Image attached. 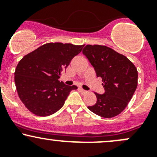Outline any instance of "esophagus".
I'll return each instance as SVG.
<instances>
[{"label": "esophagus", "mask_w": 157, "mask_h": 157, "mask_svg": "<svg viewBox=\"0 0 157 157\" xmlns=\"http://www.w3.org/2000/svg\"><path fill=\"white\" fill-rule=\"evenodd\" d=\"M79 91H80L82 93H83V94H85V93L87 92V91H85V90H84L83 88H79Z\"/></svg>", "instance_id": "obj_1"}]
</instances>
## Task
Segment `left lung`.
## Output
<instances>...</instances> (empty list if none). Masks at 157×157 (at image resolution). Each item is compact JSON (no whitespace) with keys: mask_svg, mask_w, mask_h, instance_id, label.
<instances>
[{"mask_svg":"<svg viewBox=\"0 0 157 157\" xmlns=\"http://www.w3.org/2000/svg\"><path fill=\"white\" fill-rule=\"evenodd\" d=\"M97 77L102 78L105 93H94L95 105L88 108L97 115L111 118L122 112L137 87L138 73L134 65L122 54L100 45H87L82 50Z\"/></svg>","mask_w":157,"mask_h":157,"instance_id":"left-lung-1","label":"left lung"}]
</instances>
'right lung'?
<instances>
[{"mask_svg":"<svg viewBox=\"0 0 157 157\" xmlns=\"http://www.w3.org/2000/svg\"><path fill=\"white\" fill-rule=\"evenodd\" d=\"M83 46L46 43L19 62L14 72L17 91L33 114L41 117L54 114L64 105L70 91L77 89L75 85H66L59 78Z\"/></svg>","mask_w":157,"mask_h":157,"instance_id":"1","label":"right lung"}]
</instances>
